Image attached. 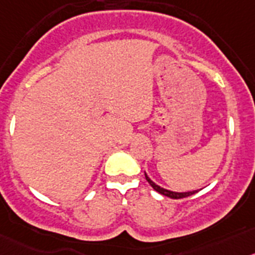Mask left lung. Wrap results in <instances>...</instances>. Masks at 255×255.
I'll return each mask as SVG.
<instances>
[{
	"instance_id": "8db88e82",
	"label": "left lung",
	"mask_w": 255,
	"mask_h": 255,
	"mask_svg": "<svg viewBox=\"0 0 255 255\" xmlns=\"http://www.w3.org/2000/svg\"><path fill=\"white\" fill-rule=\"evenodd\" d=\"M144 176H146V180L148 182V184H150L151 187H152L153 189L156 190V192H159L160 194L169 197V198H173V199L184 198V197H189V196H192V194H194V193H197V192H198V190H190V192H173V190L165 189V188L160 187V185H157L156 183H153L152 180L148 178V175L146 173H144Z\"/></svg>"
}]
</instances>
